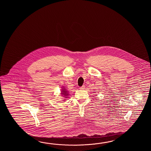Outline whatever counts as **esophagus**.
Wrapping results in <instances>:
<instances>
[{
  "label": "esophagus",
  "mask_w": 151,
  "mask_h": 151,
  "mask_svg": "<svg viewBox=\"0 0 151 151\" xmlns=\"http://www.w3.org/2000/svg\"><path fill=\"white\" fill-rule=\"evenodd\" d=\"M84 88H85V86H82L80 87V90H84Z\"/></svg>",
  "instance_id": "esophagus-1"
}]
</instances>
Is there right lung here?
I'll return each instance as SVG.
<instances>
[{
	"mask_svg": "<svg viewBox=\"0 0 151 151\" xmlns=\"http://www.w3.org/2000/svg\"><path fill=\"white\" fill-rule=\"evenodd\" d=\"M64 89V90H63L61 92H62V93H61V94H63V96L64 95V96H68V93L67 92V91L65 90V88H63Z\"/></svg>",
	"mask_w": 151,
	"mask_h": 151,
	"instance_id": "right-lung-1",
	"label": "right lung"
}]
</instances>
